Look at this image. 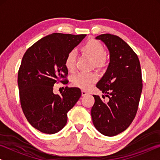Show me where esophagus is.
Instances as JSON below:
<instances>
[{"label": "esophagus", "mask_w": 160, "mask_h": 160, "mask_svg": "<svg viewBox=\"0 0 160 160\" xmlns=\"http://www.w3.org/2000/svg\"><path fill=\"white\" fill-rule=\"evenodd\" d=\"M87 94H88V92H87L86 90H82V96L87 95Z\"/></svg>", "instance_id": "obj_1"}]
</instances>
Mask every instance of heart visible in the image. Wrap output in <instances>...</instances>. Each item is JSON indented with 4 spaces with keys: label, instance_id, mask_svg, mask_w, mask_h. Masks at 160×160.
<instances>
[{
    "label": "heart",
    "instance_id": "1",
    "mask_svg": "<svg viewBox=\"0 0 160 160\" xmlns=\"http://www.w3.org/2000/svg\"><path fill=\"white\" fill-rule=\"evenodd\" d=\"M104 51L103 45L95 39H89L81 47V52L92 59V66L98 69L104 68L108 64V57ZM76 52H69L65 57V65L70 72L76 70ZM98 80L96 73H79L73 77V84L81 89H89Z\"/></svg>",
    "mask_w": 160,
    "mask_h": 160
}]
</instances>
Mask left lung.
<instances>
[{"mask_svg": "<svg viewBox=\"0 0 160 160\" xmlns=\"http://www.w3.org/2000/svg\"><path fill=\"white\" fill-rule=\"evenodd\" d=\"M96 38L103 41L110 52L108 69L96 84L108 100L93 95L91 116L100 133L114 136L125 130L136 115L143 88L141 64L136 53L120 37L106 33Z\"/></svg>", "mask_w": 160, "mask_h": 160, "instance_id": "8db88e82", "label": "left lung"}]
</instances>
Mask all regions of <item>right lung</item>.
Masks as SVG:
<instances>
[{
  "label": "right lung",
  "instance_id": "add662e5",
  "mask_svg": "<svg viewBox=\"0 0 160 160\" xmlns=\"http://www.w3.org/2000/svg\"><path fill=\"white\" fill-rule=\"evenodd\" d=\"M87 35L54 32L32 44L24 54L18 71L22 109L34 128L47 134L59 132L67 123V113L82 95L78 87L53 93L54 84L66 81L65 57Z\"/></svg>",
  "mask_w": 160,
  "mask_h": 160
}]
</instances>
